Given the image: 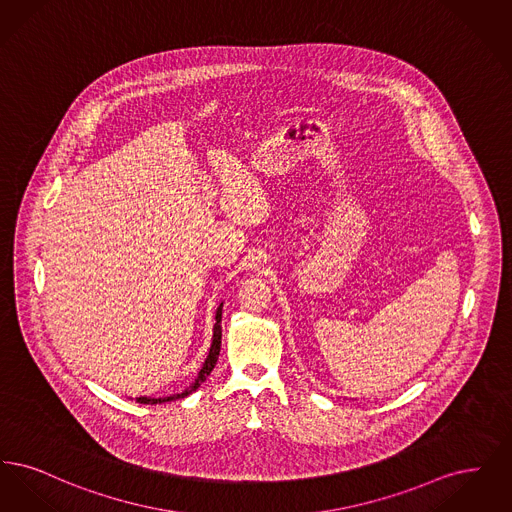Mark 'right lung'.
Returning a JSON list of instances; mask_svg holds the SVG:
<instances>
[{
    "instance_id": "obj_1",
    "label": "right lung",
    "mask_w": 512,
    "mask_h": 512,
    "mask_svg": "<svg viewBox=\"0 0 512 512\" xmlns=\"http://www.w3.org/2000/svg\"><path fill=\"white\" fill-rule=\"evenodd\" d=\"M220 320H222V303H220L219 307H217V313H215V326H213V341H211V347H209V353H207V359H205V363L203 366L199 368V372H197V378H195L194 384L192 386H188L186 390L182 391V393H174V395H169V397H136V401L138 403H144V405H157V403H165V401H176V399H184V397H188L190 393H194L205 380H207V376L211 374V370L215 368L217 365V361H219V353H220V341H222V326H220Z\"/></svg>"
}]
</instances>
